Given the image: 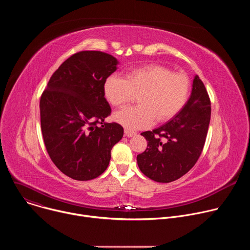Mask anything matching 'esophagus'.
<instances>
[{
	"label": "esophagus",
	"mask_w": 250,
	"mask_h": 250,
	"mask_svg": "<svg viewBox=\"0 0 250 250\" xmlns=\"http://www.w3.org/2000/svg\"><path fill=\"white\" fill-rule=\"evenodd\" d=\"M135 134H136L135 131H131V130H128V129H125V135L127 136V137H131V136H133V135H135Z\"/></svg>",
	"instance_id": "obj_1"
}]
</instances>
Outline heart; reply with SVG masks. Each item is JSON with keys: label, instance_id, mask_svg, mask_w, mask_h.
Wrapping results in <instances>:
<instances>
[{"label": "heart", "instance_id": "1", "mask_svg": "<svg viewBox=\"0 0 250 250\" xmlns=\"http://www.w3.org/2000/svg\"><path fill=\"white\" fill-rule=\"evenodd\" d=\"M190 81L185 74L173 73L159 64H149L127 71L125 78L110 75L104 83V95L112 105L122 108L138 95L136 106L115 114L117 123L128 130L150 126L154 120L167 122L186 104Z\"/></svg>", "mask_w": 250, "mask_h": 250}]
</instances>
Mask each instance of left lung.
<instances>
[{"mask_svg": "<svg viewBox=\"0 0 250 250\" xmlns=\"http://www.w3.org/2000/svg\"><path fill=\"white\" fill-rule=\"evenodd\" d=\"M210 120V101L199 76H195L190 99L171 121L145 131L147 148L137 155L140 171L151 180L169 183L185 175L198 161Z\"/></svg>", "mask_w": 250, "mask_h": 250, "instance_id": "left-lung-1", "label": "left lung"}]
</instances>
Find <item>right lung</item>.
<instances>
[{"instance_id": "add662e5", "label": "right lung", "mask_w": 250, "mask_h": 250, "mask_svg": "<svg viewBox=\"0 0 250 250\" xmlns=\"http://www.w3.org/2000/svg\"><path fill=\"white\" fill-rule=\"evenodd\" d=\"M118 60L102 51H80L66 59L50 77L41 97L44 145L55 166L78 181L92 180L109 166L111 150L124 128L104 123L112 109L104 83Z\"/></svg>"}]
</instances>
